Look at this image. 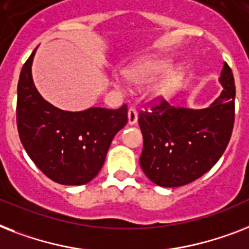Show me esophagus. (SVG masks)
Instances as JSON below:
<instances>
[{"label":"esophagus","instance_id":"1","mask_svg":"<svg viewBox=\"0 0 249 249\" xmlns=\"http://www.w3.org/2000/svg\"><path fill=\"white\" fill-rule=\"evenodd\" d=\"M138 120V112L135 110L134 107H130L128 110V123L129 125H134Z\"/></svg>","mask_w":249,"mask_h":249}]
</instances>
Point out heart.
Returning <instances> with one entry per match:
<instances>
[{
    "label": "heart",
    "instance_id": "b5f03b06",
    "mask_svg": "<svg viewBox=\"0 0 249 249\" xmlns=\"http://www.w3.org/2000/svg\"><path fill=\"white\" fill-rule=\"evenodd\" d=\"M173 61L165 57L141 58L124 70V78L134 89L144 88L155 83L149 89V98L153 101H167L180 88L184 70L179 66L171 68Z\"/></svg>",
    "mask_w": 249,
    "mask_h": 249
}]
</instances>
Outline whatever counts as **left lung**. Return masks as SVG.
<instances>
[{"label": "left lung", "mask_w": 249, "mask_h": 249, "mask_svg": "<svg viewBox=\"0 0 249 249\" xmlns=\"http://www.w3.org/2000/svg\"><path fill=\"white\" fill-rule=\"evenodd\" d=\"M219 80L224 90L206 108L174 107L161 101L152 112L139 114V163L149 180L160 187H181L207 173L223 156L235 116L234 76L226 62Z\"/></svg>", "instance_id": "8db88e82"}]
</instances>
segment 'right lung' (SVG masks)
I'll return each mask as SVG.
<instances>
[{"instance_id":"add662e5","label":"right lung","mask_w":249,"mask_h":249,"mask_svg":"<svg viewBox=\"0 0 249 249\" xmlns=\"http://www.w3.org/2000/svg\"><path fill=\"white\" fill-rule=\"evenodd\" d=\"M37 48L24 64L18 83L16 123L28 156L51 180L82 185L104 166L112 139L128 123V107H90L70 112L40 96L32 78Z\"/></svg>"}]
</instances>
